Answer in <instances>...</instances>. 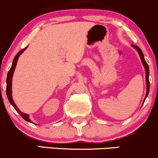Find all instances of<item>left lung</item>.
<instances>
[{
	"label": "left lung",
	"instance_id": "left-lung-1",
	"mask_svg": "<svg viewBox=\"0 0 158 158\" xmlns=\"http://www.w3.org/2000/svg\"><path fill=\"white\" fill-rule=\"evenodd\" d=\"M134 48L137 50V52L139 53V57H140L141 61H142V64L143 66H144L145 68V71H146V97L144 98V100H143V105L144 103L145 100H146V97H148V92H149V79H148V77H149V68H148V65L147 63H146V60H145V58H144V55H143L142 50H140V48H138L137 46H135V45H131ZM142 105V106H143Z\"/></svg>",
	"mask_w": 158,
	"mask_h": 158
}]
</instances>
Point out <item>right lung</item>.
Segmentation results:
<instances>
[{"label":"right lung","instance_id":"right-lung-1","mask_svg":"<svg viewBox=\"0 0 158 158\" xmlns=\"http://www.w3.org/2000/svg\"><path fill=\"white\" fill-rule=\"evenodd\" d=\"M27 47H28V46H27ZM27 48H25L24 49H23V50H21L20 52H18V53L16 54V56H15V58H14L13 61H12V67H11L10 70H9L8 74H7V78H6V90L7 98H8V99H9V101H10V104L12 105V106H13V108H15L16 111H17L18 113H19L20 115L21 116V117H22L23 119H25V120L27 121V122L32 123L31 120H30V117H29V114L23 113V112H21V110H19V108H18L17 106H16V105H15V102H14L13 99H12V77H13L14 71H15V69L16 64H17L18 60H19V56H21V54L22 53V52L24 51L25 50H26V49L27 48Z\"/></svg>","mask_w":158,"mask_h":158}]
</instances>
